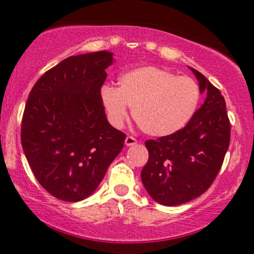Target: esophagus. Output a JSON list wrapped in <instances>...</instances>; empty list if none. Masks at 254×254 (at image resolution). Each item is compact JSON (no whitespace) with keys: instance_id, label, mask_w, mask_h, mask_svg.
Returning <instances> with one entry per match:
<instances>
[{"instance_id":"34e87169","label":"esophagus","mask_w":254,"mask_h":254,"mask_svg":"<svg viewBox=\"0 0 254 254\" xmlns=\"http://www.w3.org/2000/svg\"><path fill=\"white\" fill-rule=\"evenodd\" d=\"M125 144H127V147H130V145H135L137 144V139L132 136H127V138H125Z\"/></svg>"}]
</instances>
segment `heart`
Here are the masks:
<instances>
[{
  "label": "heart",
  "instance_id": "obj_1",
  "mask_svg": "<svg viewBox=\"0 0 254 254\" xmlns=\"http://www.w3.org/2000/svg\"><path fill=\"white\" fill-rule=\"evenodd\" d=\"M199 88L190 77L176 76L157 66L124 72L118 88L104 86L100 99L109 121L121 127L132 107L133 121L145 135L166 137L182 130L196 112Z\"/></svg>",
  "mask_w": 254,
  "mask_h": 254
}]
</instances>
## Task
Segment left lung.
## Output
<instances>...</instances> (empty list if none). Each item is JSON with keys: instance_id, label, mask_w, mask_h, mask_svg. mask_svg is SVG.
I'll use <instances>...</instances> for the list:
<instances>
[{"instance_id": "8db88e82", "label": "left lung", "mask_w": 254, "mask_h": 254, "mask_svg": "<svg viewBox=\"0 0 254 254\" xmlns=\"http://www.w3.org/2000/svg\"><path fill=\"white\" fill-rule=\"evenodd\" d=\"M190 69L206 95L203 105L182 130L145 141L149 157L142 183L154 200L167 206L190 202L210 188L230 141L224 98L203 74Z\"/></svg>"}]
</instances>
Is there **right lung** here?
<instances>
[{"instance_id": "1", "label": "right lung", "mask_w": 254, "mask_h": 254, "mask_svg": "<svg viewBox=\"0 0 254 254\" xmlns=\"http://www.w3.org/2000/svg\"><path fill=\"white\" fill-rule=\"evenodd\" d=\"M109 51L70 56L32 88L21 122V144L32 172L49 193L65 202L87 198L123 149L100 99Z\"/></svg>"}]
</instances>
